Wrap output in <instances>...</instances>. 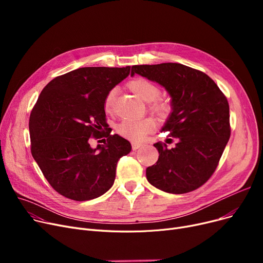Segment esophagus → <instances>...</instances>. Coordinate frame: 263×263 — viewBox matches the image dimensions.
<instances>
[{
	"label": "esophagus",
	"instance_id": "esophagus-1",
	"mask_svg": "<svg viewBox=\"0 0 263 263\" xmlns=\"http://www.w3.org/2000/svg\"><path fill=\"white\" fill-rule=\"evenodd\" d=\"M141 146H142L141 143H136V142H133V143H132V149H133V150L139 149Z\"/></svg>",
	"mask_w": 263,
	"mask_h": 263
}]
</instances>
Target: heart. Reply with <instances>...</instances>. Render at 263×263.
I'll return each instance as SVG.
<instances>
[{"label":"heart","mask_w":263,"mask_h":263,"mask_svg":"<svg viewBox=\"0 0 263 263\" xmlns=\"http://www.w3.org/2000/svg\"><path fill=\"white\" fill-rule=\"evenodd\" d=\"M129 89L135 93L143 101L148 102L149 109L160 118L167 117L172 110L171 103L164 98L159 97L161 88L145 78L134 79L128 83ZM116 99V89H109L103 101V107L106 113H112ZM156 129V122L151 118H143L140 120H123L116 128V131L122 137L133 142H139Z\"/></svg>","instance_id":"obj_1"}]
</instances>
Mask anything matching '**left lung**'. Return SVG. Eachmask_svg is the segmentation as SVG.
<instances>
[{"label": "left lung", "mask_w": 263, "mask_h": 263, "mask_svg": "<svg viewBox=\"0 0 263 263\" xmlns=\"http://www.w3.org/2000/svg\"><path fill=\"white\" fill-rule=\"evenodd\" d=\"M134 73L159 83L172 97L173 112L162 131L177 143L173 148L154 145L159 159L147 167V180L172 194L200 187L215 172L230 137L226 96L209 76L182 64L135 65Z\"/></svg>", "instance_id": "left-lung-1"}]
</instances>
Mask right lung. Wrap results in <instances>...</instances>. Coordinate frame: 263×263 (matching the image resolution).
<instances>
[{
    "instance_id": "add662e5",
    "label": "right lung",
    "mask_w": 263,
    "mask_h": 263,
    "mask_svg": "<svg viewBox=\"0 0 263 263\" xmlns=\"http://www.w3.org/2000/svg\"><path fill=\"white\" fill-rule=\"evenodd\" d=\"M129 73L130 66L79 68L54 78L40 92L29 122L31 153L64 197L89 200L112 187L117 162L130 153L131 144L110 135L103 101ZM102 136L105 145L92 149L89 140Z\"/></svg>"
}]
</instances>
